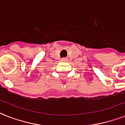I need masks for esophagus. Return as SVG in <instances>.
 Returning <instances> with one entry per match:
<instances>
[{"mask_svg":"<svg viewBox=\"0 0 125 125\" xmlns=\"http://www.w3.org/2000/svg\"><path fill=\"white\" fill-rule=\"evenodd\" d=\"M62 60L65 61V60H67V58H63L62 59Z\"/></svg>","mask_w":125,"mask_h":125,"instance_id":"1","label":"esophagus"}]
</instances>
